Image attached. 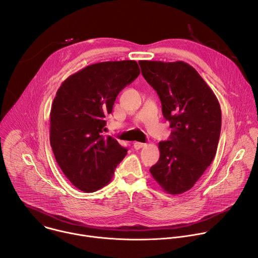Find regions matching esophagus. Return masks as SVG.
I'll return each instance as SVG.
<instances>
[{
	"mask_svg": "<svg viewBox=\"0 0 258 258\" xmlns=\"http://www.w3.org/2000/svg\"><path fill=\"white\" fill-rule=\"evenodd\" d=\"M145 146H146V144H145V143H140V142H136V143H134V147H135V149H137V150H139V149L143 148V147H145Z\"/></svg>",
	"mask_w": 258,
	"mask_h": 258,
	"instance_id": "1",
	"label": "esophagus"
}]
</instances>
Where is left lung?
<instances>
[{
  "label": "left lung",
  "instance_id": "left-lung-1",
  "mask_svg": "<svg viewBox=\"0 0 258 258\" xmlns=\"http://www.w3.org/2000/svg\"><path fill=\"white\" fill-rule=\"evenodd\" d=\"M144 79L157 93L172 130L159 142L160 158L150 168L168 194L190 190L211 164L222 127L219 103L199 73L182 61H140Z\"/></svg>",
  "mask_w": 258,
  "mask_h": 258
}]
</instances>
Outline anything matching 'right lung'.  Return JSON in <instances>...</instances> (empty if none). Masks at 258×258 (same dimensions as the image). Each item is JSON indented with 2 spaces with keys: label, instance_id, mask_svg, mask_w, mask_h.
Wrapping results in <instances>:
<instances>
[{
  "label": "right lung",
  "instance_id": "right-lung-1",
  "mask_svg": "<svg viewBox=\"0 0 258 258\" xmlns=\"http://www.w3.org/2000/svg\"><path fill=\"white\" fill-rule=\"evenodd\" d=\"M140 75L136 61L89 65L65 80L50 113V143L65 176L83 192H95L111 180L127 149L103 135L117 95Z\"/></svg>",
  "mask_w": 258,
  "mask_h": 258
}]
</instances>
